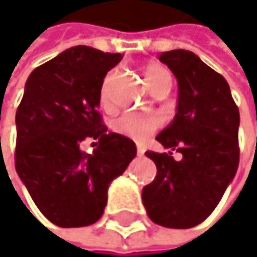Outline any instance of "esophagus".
<instances>
[{"instance_id":"1","label":"esophagus","mask_w":257,"mask_h":257,"mask_svg":"<svg viewBox=\"0 0 257 257\" xmlns=\"http://www.w3.org/2000/svg\"><path fill=\"white\" fill-rule=\"evenodd\" d=\"M137 153H138V156H143V155H144V147L138 144V146H137Z\"/></svg>"}]
</instances>
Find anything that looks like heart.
<instances>
[{
    "instance_id": "heart-1",
    "label": "heart",
    "mask_w": 257,
    "mask_h": 257,
    "mask_svg": "<svg viewBox=\"0 0 257 257\" xmlns=\"http://www.w3.org/2000/svg\"><path fill=\"white\" fill-rule=\"evenodd\" d=\"M144 78H146L149 87H152L153 84H158L161 81H165V80L173 81L171 73L159 64L147 65L144 70ZM105 96H107V87L104 86L102 87V99H105ZM159 125H161L159 119L152 114H122L113 120L111 126H113L114 132H117L123 137H128V138L137 140V141H143L159 128Z\"/></svg>"
}]
</instances>
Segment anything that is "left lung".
Masks as SVG:
<instances>
[{
	"label": "left lung",
	"instance_id": "8db88e82",
	"mask_svg": "<svg viewBox=\"0 0 257 257\" xmlns=\"http://www.w3.org/2000/svg\"><path fill=\"white\" fill-rule=\"evenodd\" d=\"M179 83L174 120L156 140L183 155L146 152L156 164V177L143 187V204L152 222L189 229L204 222L220 202L239 162V111L223 76L193 52L159 55Z\"/></svg>",
	"mask_w": 257,
	"mask_h": 257
}]
</instances>
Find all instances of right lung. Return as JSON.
<instances>
[{"label": "right lung", "instance_id": "obj_1", "mask_svg": "<svg viewBox=\"0 0 257 257\" xmlns=\"http://www.w3.org/2000/svg\"><path fill=\"white\" fill-rule=\"evenodd\" d=\"M122 61L89 46L67 49L37 67L16 111V171L38 210L56 226L101 219L107 190L137 155L132 140L108 132L98 113L107 73ZM95 140L92 155L81 152Z\"/></svg>", "mask_w": 257, "mask_h": 257}]
</instances>
